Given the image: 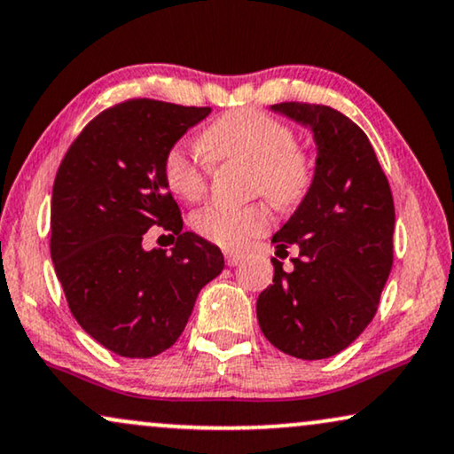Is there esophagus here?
<instances>
[{
  "label": "esophagus",
  "instance_id": "1",
  "mask_svg": "<svg viewBox=\"0 0 454 454\" xmlns=\"http://www.w3.org/2000/svg\"><path fill=\"white\" fill-rule=\"evenodd\" d=\"M223 257H226L228 266H237V263L243 260V254H239V251H226Z\"/></svg>",
  "mask_w": 454,
  "mask_h": 454
}]
</instances>
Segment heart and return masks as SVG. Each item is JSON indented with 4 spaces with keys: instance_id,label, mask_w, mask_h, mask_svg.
Returning <instances> with one entry per match:
<instances>
[{
    "instance_id": "heart-1",
    "label": "heart",
    "mask_w": 454,
    "mask_h": 454,
    "mask_svg": "<svg viewBox=\"0 0 454 454\" xmlns=\"http://www.w3.org/2000/svg\"><path fill=\"white\" fill-rule=\"evenodd\" d=\"M200 146L215 163H249L254 169V192L266 194L283 207L300 203L312 186L314 165L309 154L294 145V129L268 113L255 108L223 113L205 128ZM163 177L176 197L192 203L207 192L209 165L191 148L176 145L163 159ZM270 222L272 215L263 203L247 207L214 203L192 215L194 232L223 249H239L266 231Z\"/></svg>"
}]
</instances>
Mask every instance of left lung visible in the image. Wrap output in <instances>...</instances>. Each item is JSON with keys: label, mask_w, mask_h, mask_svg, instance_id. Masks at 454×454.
<instances>
[{"label": "left lung", "mask_w": 454, "mask_h": 454, "mask_svg": "<svg viewBox=\"0 0 454 454\" xmlns=\"http://www.w3.org/2000/svg\"><path fill=\"white\" fill-rule=\"evenodd\" d=\"M274 113L306 125L317 142L312 186L272 237L277 255L297 247L294 270L272 257L257 323L280 352L301 360L340 354L366 329L394 262V199L369 137L335 108L280 102Z\"/></svg>", "instance_id": "obj_1"}]
</instances>
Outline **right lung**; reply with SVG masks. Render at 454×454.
I'll return each instance as SVG.
<instances>
[{"label":"right lung","mask_w":454,"mask_h":454,"mask_svg":"<svg viewBox=\"0 0 454 454\" xmlns=\"http://www.w3.org/2000/svg\"><path fill=\"white\" fill-rule=\"evenodd\" d=\"M207 106L134 98L85 125L62 159L51 191L50 254L74 320L125 358L174 346L199 291L223 270L220 247L184 232L163 177V159ZM154 225L176 247L146 252Z\"/></svg>","instance_id":"obj_1"}]
</instances>
